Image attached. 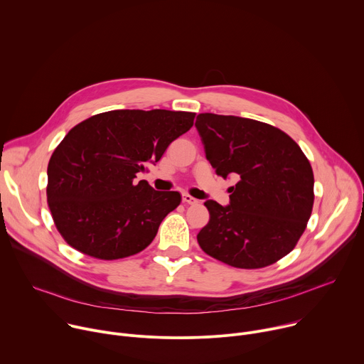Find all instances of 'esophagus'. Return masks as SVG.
<instances>
[{"mask_svg":"<svg viewBox=\"0 0 364 364\" xmlns=\"http://www.w3.org/2000/svg\"><path fill=\"white\" fill-rule=\"evenodd\" d=\"M183 203H186V204H196L197 203V200L194 198V197H191L190 194H183Z\"/></svg>","mask_w":364,"mask_h":364,"instance_id":"obj_1","label":"esophagus"}]
</instances>
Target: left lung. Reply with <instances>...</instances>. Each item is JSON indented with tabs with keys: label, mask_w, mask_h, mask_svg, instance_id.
<instances>
[{
	"label": "left lung",
	"mask_w": 364,
	"mask_h": 364,
	"mask_svg": "<svg viewBox=\"0 0 364 364\" xmlns=\"http://www.w3.org/2000/svg\"><path fill=\"white\" fill-rule=\"evenodd\" d=\"M196 128L218 176H236L229 205L207 200L200 247L242 269L275 264L304 233L314 204L313 168L284 131L255 119L200 114Z\"/></svg>",
	"instance_id": "8db88e82"
}]
</instances>
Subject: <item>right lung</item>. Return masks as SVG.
Instances as JSON below:
<instances>
[{"label":"right lung","instance_id":"1","mask_svg":"<svg viewBox=\"0 0 364 364\" xmlns=\"http://www.w3.org/2000/svg\"><path fill=\"white\" fill-rule=\"evenodd\" d=\"M196 114L118 109L73 127L51 154L47 203L63 239L76 250L114 261L144 250L181 201L135 181L186 134Z\"/></svg>","mask_w":364,"mask_h":364}]
</instances>
